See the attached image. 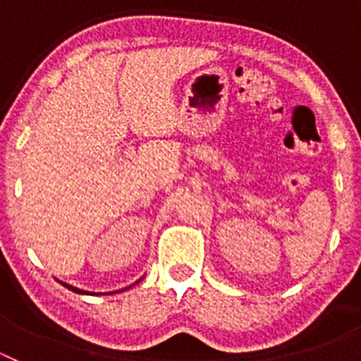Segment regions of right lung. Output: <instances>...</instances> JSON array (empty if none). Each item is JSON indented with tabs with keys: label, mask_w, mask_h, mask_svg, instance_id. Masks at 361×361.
<instances>
[{
	"label": "right lung",
	"mask_w": 361,
	"mask_h": 361,
	"mask_svg": "<svg viewBox=\"0 0 361 361\" xmlns=\"http://www.w3.org/2000/svg\"><path fill=\"white\" fill-rule=\"evenodd\" d=\"M63 283V282H61ZM63 286H65V288H68L70 291H73V293H79V295H82V293L85 291H81V289H78V288H72V286H68V283H63Z\"/></svg>",
	"instance_id": "1"
}]
</instances>
